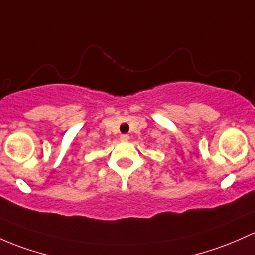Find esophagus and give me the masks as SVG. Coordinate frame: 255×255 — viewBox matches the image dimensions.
Listing matches in <instances>:
<instances>
[{
  "mask_svg": "<svg viewBox=\"0 0 255 255\" xmlns=\"http://www.w3.org/2000/svg\"><path fill=\"white\" fill-rule=\"evenodd\" d=\"M120 140H121V141H128V140H129V135H127V134H122V135L120 136Z\"/></svg>",
  "mask_w": 255,
  "mask_h": 255,
  "instance_id": "obj_1",
  "label": "esophagus"
}]
</instances>
